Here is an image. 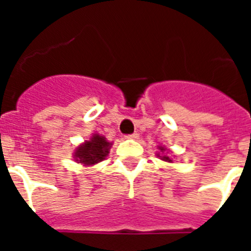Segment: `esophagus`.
<instances>
[{"label": "esophagus", "instance_id": "1", "mask_svg": "<svg viewBox=\"0 0 251 251\" xmlns=\"http://www.w3.org/2000/svg\"><path fill=\"white\" fill-rule=\"evenodd\" d=\"M126 138H128V139H137V138H138V134H137V133H132V134H127V136H126Z\"/></svg>", "mask_w": 251, "mask_h": 251}]
</instances>
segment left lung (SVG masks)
<instances>
[{"label": "left lung", "instance_id": "left-lung-1", "mask_svg": "<svg viewBox=\"0 0 251 251\" xmlns=\"http://www.w3.org/2000/svg\"><path fill=\"white\" fill-rule=\"evenodd\" d=\"M159 150L162 151V152H163V151H165V148L163 147H159ZM162 159H163V161H168V162H172L170 159V157H167V156H162Z\"/></svg>", "mask_w": 251, "mask_h": 251}]
</instances>
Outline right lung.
<instances>
[{"instance_id": "add662e5", "label": "right lung", "mask_w": 251, "mask_h": 251, "mask_svg": "<svg viewBox=\"0 0 251 251\" xmlns=\"http://www.w3.org/2000/svg\"><path fill=\"white\" fill-rule=\"evenodd\" d=\"M112 143L106 142L104 137L99 134H94L90 141H86L84 145L77 147L74 153L75 159L77 163H83L84 166H90L99 163L109 153V148Z\"/></svg>"}]
</instances>
